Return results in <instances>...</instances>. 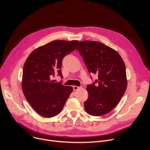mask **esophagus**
Instances as JSON below:
<instances>
[{
  "instance_id": "obj_1",
  "label": "esophagus",
  "mask_w": 150,
  "mask_h": 150,
  "mask_svg": "<svg viewBox=\"0 0 150 150\" xmlns=\"http://www.w3.org/2000/svg\"><path fill=\"white\" fill-rule=\"evenodd\" d=\"M82 88V87H78V86H75V85H74V86L73 87V88H74V91H76V90H78L79 89H81Z\"/></svg>"
}]
</instances>
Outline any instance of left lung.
<instances>
[{
	"label": "left lung",
	"instance_id": "left-lung-1",
	"mask_svg": "<svg viewBox=\"0 0 150 150\" xmlns=\"http://www.w3.org/2000/svg\"><path fill=\"white\" fill-rule=\"evenodd\" d=\"M76 50L82 57L89 73L98 75V79L87 85L88 97L84 102L85 111L97 116L109 113L117 105L127 87L122 58L115 50L98 41H81Z\"/></svg>",
	"mask_w": 150,
	"mask_h": 150
}]
</instances>
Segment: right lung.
Segmentation results:
<instances>
[{"mask_svg":"<svg viewBox=\"0 0 150 150\" xmlns=\"http://www.w3.org/2000/svg\"><path fill=\"white\" fill-rule=\"evenodd\" d=\"M78 40H55L32 52L23 68L22 90L33 109L40 115L52 117L61 112L73 91L70 86L56 83L51 78L60 70L62 60L73 52Z\"/></svg>","mask_w":150,"mask_h":150,"instance_id":"add662e5","label":"right lung"}]
</instances>
